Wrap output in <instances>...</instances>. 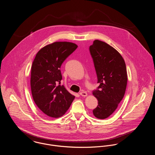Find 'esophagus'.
<instances>
[{
  "mask_svg": "<svg viewBox=\"0 0 155 155\" xmlns=\"http://www.w3.org/2000/svg\"><path fill=\"white\" fill-rule=\"evenodd\" d=\"M80 94L81 96H83V97H86L87 96V93L85 92V91H81L80 93Z\"/></svg>",
  "mask_w": 155,
  "mask_h": 155,
  "instance_id": "obj_1",
  "label": "esophagus"
}]
</instances>
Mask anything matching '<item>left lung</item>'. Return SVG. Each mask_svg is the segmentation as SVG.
Instances as JSON below:
<instances>
[{"instance_id":"8db88e82","label":"left lung","mask_w":155,"mask_h":155,"mask_svg":"<svg viewBox=\"0 0 155 155\" xmlns=\"http://www.w3.org/2000/svg\"><path fill=\"white\" fill-rule=\"evenodd\" d=\"M99 86L93 91L98 105L93 110L98 119H106L116 110L124 97L127 84L125 61L108 44L96 40L89 47Z\"/></svg>"}]
</instances>
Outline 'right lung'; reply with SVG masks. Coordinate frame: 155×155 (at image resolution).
I'll use <instances>...</instances> for the list:
<instances>
[{"label":"right lung","mask_w":155,"mask_h":155,"mask_svg":"<svg viewBox=\"0 0 155 155\" xmlns=\"http://www.w3.org/2000/svg\"><path fill=\"white\" fill-rule=\"evenodd\" d=\"M77 47L70 42H54L40 49L35 57L31 72L32 96L38 107L49 117H62L75 98L61 84L60 68Z\"/></svg>","instance_id":"obj_1"}]
</instances>
